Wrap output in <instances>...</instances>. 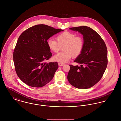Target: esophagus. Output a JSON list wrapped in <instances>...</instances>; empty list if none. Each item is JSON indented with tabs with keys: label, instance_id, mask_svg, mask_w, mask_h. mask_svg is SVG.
Masks as SVG:
<instances>
[{
	"label": "esophagus",
	"instance_id": "esophagus-1",
	"mask_svg": "<svg viewBox=\"0 0 121 121\" xmlns=\"http://www.w3.org/2000/svg\"><path fill=\"white\" fill-rule=\"evenodd\" d=\"M64 63H58V65L59 66H62L63 65H64Z\"/></svg>",
	"mask_w": 121,
	"mask_h": 121
}]
</instances>
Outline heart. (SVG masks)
Listing matches in <instances>:
<instances>
[{
	"label": "heart",
	"instance_id": "1",
	"mask_svg": "<svg viewBox=\"0 0 121 121\" xmlns=\"http://www.w3.org/2000/svg\"><path fill=\"white\" fill-rule=\"evenodd\" d=\"M57 41L49 39L47 42L49 49L52 52L57 53L63 47V51L55 55L53 59L59 63H66L72 57L76 58L82 53L84 47V40L82 37L75 34L65 32L58 35Z\"/></svg>",
	"mask_w": 121,
	"mask_h": 121
}]
</instances>
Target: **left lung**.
<instances>
[{"instance_id":"obj_1","label":"left lung","mask_w":121,"mask_h":121,"mask_svg":"<svg viewBox=\"0 0 121 121\" xmlns=\"http://www.w3.org/2000/svg\"><path fill=\"white\" fill-rule=\"evenodd\" d=\"M83 35L84 47L74 62L70 65L67 75L69 83L79 89L89 88L101 78L108 65V50L103 40L95 31L86 26L70 28Z\"/></svg>"}]
</instances>
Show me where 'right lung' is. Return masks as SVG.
I'll use <instances>...</instances> for the list:
<instances>
[{
  "instance_id": "add662e5",
  "label": "right lung",
  "mask_w": 121,
  "mask_h": 121,
  "mask_svg": "<svg viewBox=\"0 0 121 121\" xmlns=\"http://www.w3.org/2000/svg\"><path fill=\"white\" fill-rule=\"evenodd\" d=\"M46 25H36L19 36L14 49L15 71L27 85L41 87L48 83L58 68L57 62L44 63L52 56L47 42L53 35L63 31Z\"/></svg>"
}]
</instances>
